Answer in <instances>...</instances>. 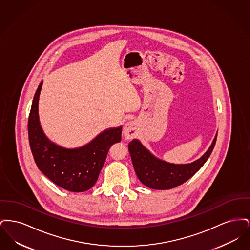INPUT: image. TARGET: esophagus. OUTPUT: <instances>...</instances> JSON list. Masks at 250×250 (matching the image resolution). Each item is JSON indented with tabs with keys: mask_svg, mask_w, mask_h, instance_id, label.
Wrapping results in <instances>:
<instances>
[{
	"mask_svg": "<svg viewBox=\"0 0 250 250\" xmlns=\"http://www.w3.org/2000/svg\"><path fill=\"white\" fill-rule=\"evenodd\" d=\"M137 131H138V125L135 122L130 121V122H127L125 124V125L124 126V137L125 140H132L133 138L136 137L137 135Z\"/></svg>",
	"mask_w": 250,
	"mask_h": 250,
	"instance_id": "1",
	"label": "esophagus"
}]
</instances>
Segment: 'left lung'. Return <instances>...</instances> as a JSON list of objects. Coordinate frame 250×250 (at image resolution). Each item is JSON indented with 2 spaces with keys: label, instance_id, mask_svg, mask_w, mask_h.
Listing matches in <instances>:
<instances>
[{
  "label": "left lung",
  "instance_id": "left-lung-1",
  "mask_svg": "<svg viewBox=\"0 0 250 250\" xmlns=\"http://www.w3.org/2000/svg\"><path fill=\"white\" fill-rule=\"evenodd\" d=\"M217 134L207 152L189 164H172L152 155L140 141L134 139L128 144L136 174L149 188L165 190L176 188L190 179L207 161L214 150Z\"/></svg>",
  "mask_w": 250,
  "mask_h": 250
}]
</instances>
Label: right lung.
<instances>
[{"instance_id": "1", "label": "right lung", "mask_w": 250, "mask_h": 250, "mask_svg": "<svg viewBox=\"0 0 250 250\" xmlns=\"http://www.w3.org/2000/svg\"><path fill=\"white\" fill-rule=\"evenodd\" d=\"M41 82L32 103L28 120L29 143L36 166L54 184L71 192H83L94 187L105 163L110 146L121 142L122 126L103 131L91 143L67 149L50 142L41 128L38 101Z\"/></svg>"}]
</instances>
